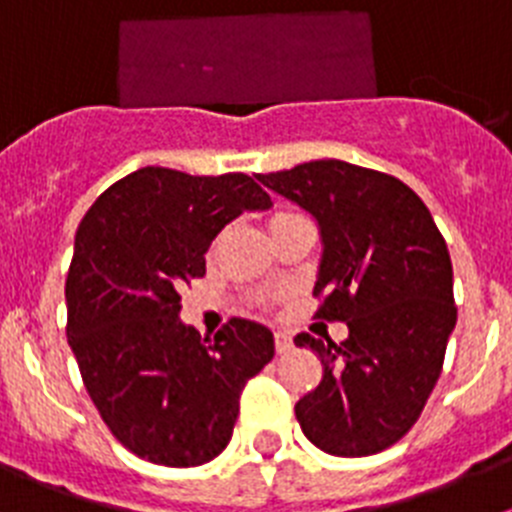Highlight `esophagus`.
Instances as JSON below:
<instances>
[{
	"label": "esophagus",
	"mask_w": 512,
	"mask_h": 512,
	"mask_svg": "<svg viewBox=\"0 0 512 512\" xmlns=\"http://www.w3.org/2000/svg\"><path fill=\"white\" fill-rule=\"evenodd\" d=\"M274 343H277V354H289L295 343H292V336H289L287 330H277L274 333Z\"/></svg>",
	"instance_id": "34e87169"
}]
</instances>
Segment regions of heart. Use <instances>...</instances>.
Returning <instances> with one entry per match:
<instances>
[{
  "instance_id": "b5f03b06",
  "label": "heart",
  "mask_w": 512,
  "mask_h": 512,
  "mask_svg": "<svg viewBox=\"0 0 512 512\" xmlns=\"http://www.w3.org/2000/svg\"><path fill=\"white\" fill-rule=\"evenodd\" d=\"M292 215H297V212H289V210L274 212V215H271V228H274V225H277V223H282L284 217H292Z\"/></svg>"
}]
</instances>
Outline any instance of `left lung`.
Listing matches in <instances>:
<instances>
[{"mask_svg":"<svg viewBox=\"0 0 512 512\" xmlns=\"http://www.w3.org/2000/svg\"><path fill=\"white\" fill-rule=\"evenodd\" d=\"M256 179L318 220V318L348 325L341 346L295 338L323 364L295 405L302 433L333 456L390 449L423 413L456 325L446 241L418 194L382 171L325 158Z\"/></svg>","mask_w":512,"mask_h":512,"instance_id":"left-lung-1","label":"left lung"}]
</instances>
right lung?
<instances>
[{"label": "right lung", "instance_id": "obj_1", "mask_svg": "<svg viewBox=\"0 0 512 512\" xmlns=\"http://www.w3.org/2000/svg\"><path fill=\"white\" fill-rule=\"evenodd\" d=\"M246 174L189 176L146 166L112 184L81 220L66 277V336L112 436L140 459L197 467L228 446L238 400L274 356L261 323L217 336L179 320V289L205 277L215 235L269 210Z\"/></svg>", "mask_w": 512, "mask_h": 512}]
</instances>
